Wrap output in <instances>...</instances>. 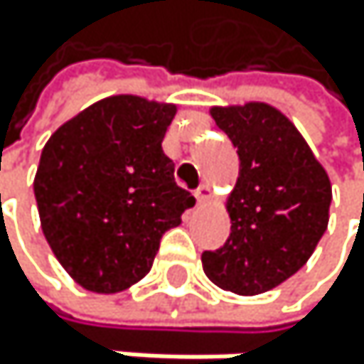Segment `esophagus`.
<instances>
[{"instance_id":"esophagus-1","label":"esophagus","mask_w":364,"mask_h":364,"mask_svg":"<svg viewBox=\"0 0 364 364\" xmlns=\"http://www.w3.org/2000/svg\"><path fill=\"white\" fill-rule=\"evenodd\" d=\"M194 196H196V200H198V205H205L209 198H212V188H209L207 183L205 186H200L196 192H194Z\"/></svg>"}]
</instances>
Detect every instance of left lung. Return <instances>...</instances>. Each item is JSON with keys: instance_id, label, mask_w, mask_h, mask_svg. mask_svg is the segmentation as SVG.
Returning a JSON list of instances; mask_svg holds the SVG:
<instances>
[{"instance_id": "obj_1", "label": "left lung", "mask_w": 364, "mask_h": 364, "mask_svg": "<svg viewBox=\"0 0 364 364\" xmlns=\"http://www.w3.org/2000/svg\"><path fill=\"white\" fill-rule=\"evenodd\" d=\"M237 150L240 172L227 198L231 233L203 253L218 288L259 295L295 275L328 229L332 183L326 168L279 109L267 102L212 107Z\"/></svg>"}]
</instances>
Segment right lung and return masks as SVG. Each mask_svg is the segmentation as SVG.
Wrapping results in <instances>:
<instances>
[{"mask_svg": "<svg viewBox=\"0 0 364 364\" xmlns=\"http://www.w3.org/2000/svg\"><path fill=\"white\" fill-rule=\"evenodd\" d=\"M176 105L109 95L48 139L34 176L46 240L78 286L113 295L148 275L161 235L196 198L161 141Z\"/></svg>", "mask_w": 364, "mask_h": 364, "instance_id": "right-lung-1", "label": "right lung"}]
</instances>
